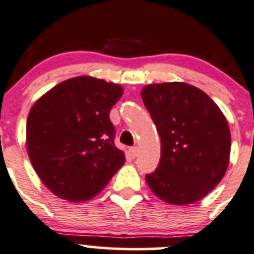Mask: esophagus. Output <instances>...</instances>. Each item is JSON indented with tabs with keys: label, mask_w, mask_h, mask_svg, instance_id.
Masks as SVG:
<instances>
[{
	"label": "esophagus",
	"mask_w": 254,
	"mask_h": 254,
	"mask_svg": "<svg viewBox=\"0 0 254 254\" xmlns=\"http://www.w3.org/2000/svg\"><path fill=\"white\" fill-rule=\"evenodd\" d=\"M129 152H130V156H131L132 158H135L137 156V153H139V148H137L136 146H132V147H130Z\"/></svg>",
	"instance_id": "1"
}]
</instances>
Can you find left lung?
<instances>
[{"label":"left lung","mask_w":254,"mask_h":254,"mask_svg":"<svg viewBox=\"0 0 254 254\" xmlns=\"http://www.w3.org/2000/svg\"><path fill=\"white\" fill-rule=\"evenodd\" d=\"M141 97L161 137V160L146 175L148 187L173 205L200 200L229 166L226 118L205 92L183 82L148 84Z\"/></svg>","instance_id":"obj_1"}]
</instances>
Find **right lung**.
Here are the masks:
<instances>
[{
	"instance_id": "right-lung-1",
	"label": "right lung",
	"mask_w": 254,
	"mask_h": 254,
	"mask_svg": "<svg viewBox=\"0 0 254 254\" xmlns=\"http://www.w3.org/2000/svg\"><path fill=\"white\" fill-rule=\"evenodd\" d=\"M119 84L79 76L56 84L30 109L27 148L35 172L59 198H93L124 165L109 112Z\"/></svg>"
}]
</instances>
